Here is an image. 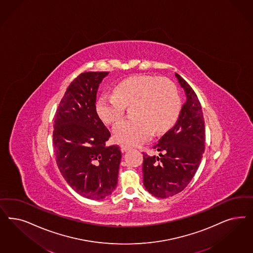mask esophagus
Returning <instances> with one entry per match:
<instances>
[{
  "mask_svg": "<svg viewBox=\"0 0 253 253\" xmlns=\"http://www.w3.org/2000/svg\"><path fill=\"white\" fill-rule=\"evenodd\" d=\"M120 148H121V151H122V152H126V151H128V150L130 149V147L127 146V145H125V144H122V145L120 146Z\"/></svg>",
  "mask_w": 253,
  "mask_h": 253,
  "instance_id": "esophagus-1",
  "label": "esophagus"
}]
</instances>
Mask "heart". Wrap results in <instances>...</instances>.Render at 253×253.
I'll return each instance as SVG.
<instances>
[{
    "mask_svg": "<svg viewBox=\"0 0 253 253\" xmlns=\"http://www.w3.org/2000/svg\"><path fill=\"white\" fill-rule=\"evenodd\" d=\"M132 104L134 116L121 120L113 128L114 139L127 145L141 143L153 132L160 134L170 129L180 111L179 93L171 81L155 75H137L117 84L114 93L102 94L96 112L102 122L114 124Z\"/></svg>",
    "mask_w": 253,
    "mask_h": 253,
    "instance_id": "b5f03b06",
    "label": "heart"
}]
</instances>
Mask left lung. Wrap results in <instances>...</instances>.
<instances>
[{
  "mask_svg": "<svg viewBox=\"0 0 253 253\" xmlns=\"http://www.w3.org/2000/svg\"><path fill=\"white\" fill-rule=\"evenodd\" d=\"M186 95L179 119L153 147L159 156L143 153V184L159 198L180 193L195 176L205 151V121L201 104L195 91L175 74ZM164 154H162V153Z\"/></svg>",
  "mask_w": 253,
  "mask_h": 253,
  "instance_id": "obj_1",
  "label": "left lung"
}]
</instances>
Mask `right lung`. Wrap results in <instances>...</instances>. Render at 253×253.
Returning <instances> with one entry per match:
<instances>
[{
    "mask_svg": "<svg viewBox=\"0 0 253 253\" xmlns=\"http://www.w3.org/2000/svg\"><path fill=\"white\" fill-rule=\"evenodd\" d=\"M109 72L78 75L66 90L54 121L53 146L63 178L76 193L99 200L117 185L119 146H106L111 133L96 112L98 84Z\"/></svg>",
    "mask_w": 253,
    "mask_h": 253,
    "instance_id": "right-lung-1",
    "label": "right lung"
}]
</instances>
